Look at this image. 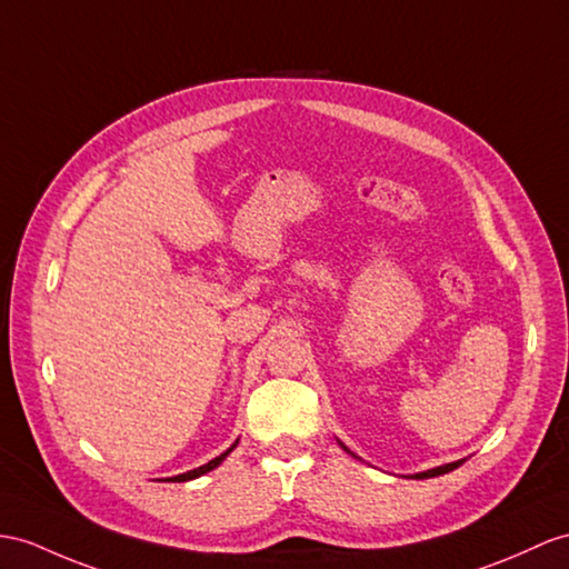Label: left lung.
I'll use <instances>...</instances> for the list:
<instances>
[{
    "label": "left lung",
    "mask_w": 569,
    "mask_h": 569,
    "mask_svg": "<svg viewBox=\"0 0 569 569\" xmlns=\"http://www.w3.org/2000/svg\"><path fill=\"white\" fill-rule=\"evenodd\" d=\"M459 466H461V461H456V463H447V466H439V468H432V470H425V473H418V476H412V478H420V480H425V478L445 476V473H449V470H453V468H459Z\"/></svg>",
    "instance_id": "1"
}]
</instances>
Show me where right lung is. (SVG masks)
<instances>
[{"mask_svg": "<svg viewBox=\"0 0 569 569\" xmlns=\"http://www.w3.org/2000/svg\"><path fill=\"white\" fill-rule=\"evenodd\" d=\"M233 447H237V445H233ZM233 447H231V449H227V451L221 453V456H217V459H212L210 463H204V466H200V468H196V470H188V473H183V476H176V478H169V480H176V482H186V480H192V478H200V476H204V473H210L212 468H217L221 461L227 459V456L233 451Z\"/></svg>", "mask_w": 569, "mask_h": 569, "instance_id": "obj_1", "label": "right lung"}]
</instances>
